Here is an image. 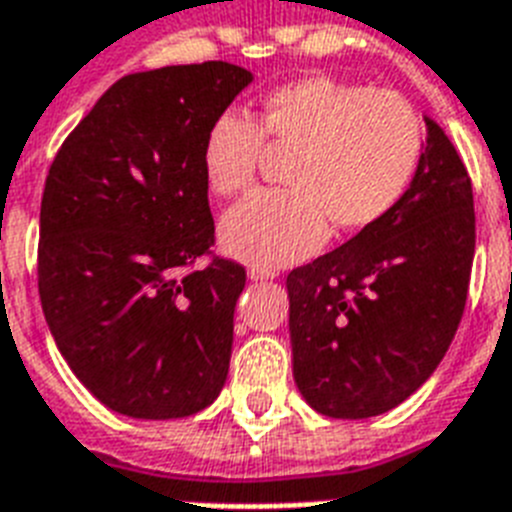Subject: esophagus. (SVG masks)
<instances>
[{"mask_svg": "<svg viewBox=\"0 0 512 512\" xmlns=\"http://www.w3.org/2000/svg\"><path fill=\"white\" fill-rule=\"evenodd\" d=\"M273 276H276L273 270L260 268V265H252V268H249V278H252V281H268V278H273Z\"/></svg>", "mask_w": 512, "mask_h": 512, "instance_id": "34e87169", "label": "esophagus"}]
</instances>
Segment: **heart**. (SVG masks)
<instances>
[{"mask_svg": "<svg viewBox=\"0 0 512 512\" xmlns=\"http://www.w3.org/2000/svg\"><path fill=\"white\" fill-rule=\"evenodd\" d=\"M265 141L294 155L284 165L289 189L249 197L226 215L220 236L231 255L276 270L321 249L328 220L360 231L392 213L421 162L423 126L397 91L297 78L270 91L257 123L234 110L210 123L199 152L207 189L223 199L247 194Z\"/></svg>", "mask_w": 512, "mask_h": 512, "instance_id": "heart-1", "label": "heart"}]
</instances>
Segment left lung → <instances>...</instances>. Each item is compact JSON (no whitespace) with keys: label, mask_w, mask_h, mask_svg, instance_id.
I'll return each mask as SVG.
<instances>
[{"label":"left lung","mask_w":512,"mask_h":512,"mask_svg":"<svg viewBox=\"0 0 512 512\" xmlns=\"http://www.w3.org/2000/svg\"><path fill=\"white\" fill-rule=\"evenodd\" d=\"M413 184L392 213L286 276L294 381L328 418H373L436 371L463 318L476 213L463 160L426 118Z\"/></svg>","instance_id":"8db88e82"}]
</instances>
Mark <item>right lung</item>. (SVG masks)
Here are the masks:
<instances>
[{"instance_id":"add662e5","label":"right lung","mask_w":512,"mask_h":512,"mask_svg":"<svg viewBox=\"0 0 512 512\" xmlns=\"http://www.w3.org/2000/svg\"><path fill=\"white\" fill-rule=\"evenodd\" d=\"M249 81L220 60L123 76L49 165L41 310L70 371L115 413L184 418L226 384L247 273L213 255L199 152Z\"/></svg>"}]
</instances>
